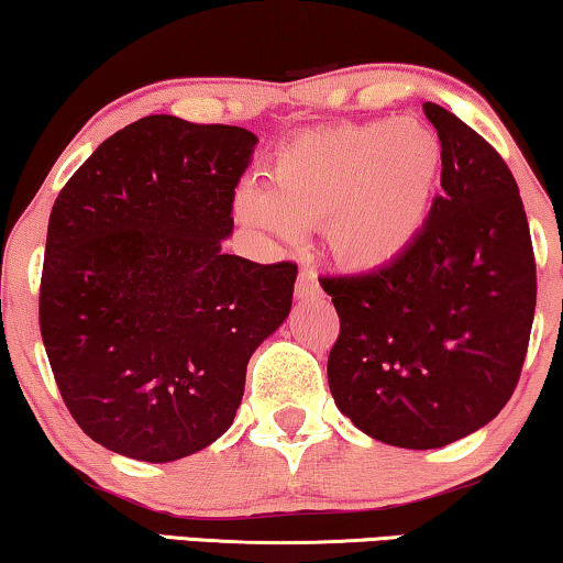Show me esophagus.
Wrapping results in <instances>:
<instances>
[{
  "instance_id": "1",
  "label": "esophagus",
  "mask_w": 563,
  "mask_h": 563,
  "mask_svg": "<svg viewBox=\"0 0 563 563\" xmlns=\"http://www.w3.org/2000/svg\"><path fill=\"white\" fill-rule=\"evenodd\" d=\"M295 295L297 299H312L320 295V282L318 276H314L312 272H307V268H302L297 276V284H295Z\"/></svg>"
}]
</instances>
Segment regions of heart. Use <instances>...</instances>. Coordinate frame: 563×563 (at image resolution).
I'll use <instances>...</instances> for the list:
<instances>
[{
  "instance_id": "1",
  "label": "heart",
  "mask_w": 563,
  "mask_h": 563,
  "mask_svg": "<svg viewBox=\"0 0 563 563\" xmlns=\"http://www.w3.org/2000/svg\"><path fill=\"white\" fill-rule=\"evenodd\" d=\"M443 143L422 122H341L291 137L268 189L243 184L235 218L279 245L322 222L330 258L349 272L389 266L418 241L441 189Z\"/></svg>"
}]
</instances>
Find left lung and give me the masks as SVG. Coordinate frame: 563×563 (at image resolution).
<instances>
[{
  "mask_svg": "<svg viewBox=\"0 0 563 563\" xmlns=\"http://www.w3.org/2000/svg\"><path fill=\"white\" fill-rule=\"evenodd\" d=\"M443 197L389 266L322 276L341 333L333 399L353 426L399 449H441L492 418L518 387L536 314V256L503 156L441 104Z\"/></svg>",
  "mask_w": 563,
  "mask_h": 563,
  "instance_id": "8db88e82",
  "label": "left lung"
}]
</instances>
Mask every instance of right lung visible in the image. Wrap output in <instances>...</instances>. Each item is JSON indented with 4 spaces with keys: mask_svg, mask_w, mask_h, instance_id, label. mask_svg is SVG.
<instances>
[{
    "mask_svg": "<svg viewBox=\"0 0 563 563\" xmlns=\"http://www.w3.org/2000/svg\"><path fill=\"white\" fill-rule=\"evenodd\" d=\"M258 137L172 114L122 128L51 210L41 335L91 441L166 464L233 426L251 353L287 320L297 266L230 256Z\"/></svg>",
    "mask_w": 563,
    "mask_h": 563,
    "instance_id": "add662e5",
    "label": "right lung"
}]
</instances>
